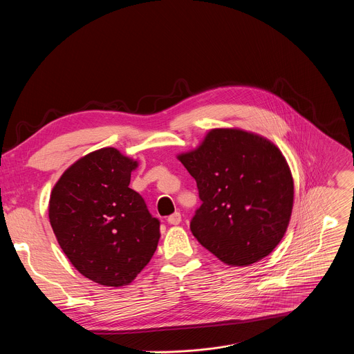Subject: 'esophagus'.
Instances as JSON below:
<instances>
[{"label": "esophagus", "instance_id": "esophagus-1", "mask_svg": "<svg viewBox=\"0 0 354 354\" xmlns=\"http://www.w3.org/2000/svg\"><path fill=\"white\" fill-rule=\"evenodd\" d=\"M182 221V217H180V213H174V214H171L169 217H168V223L171 224V225H178L179 223Z\"/></svg>", "mask_w": 354, "mask_h": 354}]
</instances>
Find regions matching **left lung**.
Segmentation results:
<instances>
[{"instance_id": "8db88e82", "label": "left lung", "mask_w": 354, "mask_h": 354, "mask_svg": "<svg viewBox=\"0 0 354 354\" xmlns=\"http://www.w3.org/2000/svg\"><path fill=\"white\" fill-rule=\"evenodd\" d=\"M203 201L192 234L221 262L255 263L279 245L292 210L294 182L281 151L241 129H213L178 156Z\"/></svg>"}]
</instances>
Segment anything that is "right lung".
Masks as SVG:
<instances>
[{
	"label": "right lung",
	"instance_id": "add662e5",
	"mask_svg": "<svg viewBox=\"0 0 354 354\" xmlns=\"http://www.w3.org/2000/svg\"><path fill=\"white\" fill-rule=\"evenodd\" d=\"M137 161L106 147L74 162L55 185L48 218L66 257L86 279L131 283L153 258L160 221L129 187Z\"/></svg>",
	"mask_w": 354,
	"mask_h": 354
}]
</instances>
